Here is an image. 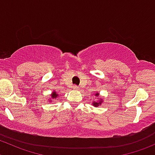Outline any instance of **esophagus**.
I'll return each instance as SVG.
<instances>
[{
  "label": "esophagus",
  "instance_id": "esophagus-1",
  "mask_svg": "<svg viewBox=\"0 0 155 155\" xmlns=\"http://www.w3.org/2000/svg\"><path fill=\"white\" fill-rule=\"evenodd\" d=\"M73 90H79V87L76 86V85H73Z\"/></svg>",
  "mask_w": 155,
  "mask_h": 155
}]
</instances>
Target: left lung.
<instances>
[{
  "label": "left lung",
  "mask_w": 155,
  "mask_h": 155,
  "mask_svg": "<svg viewBox=\"0 0 155 155\" xmlns=\"http://www.w3.org/2000/svg\"><path fill=\"white\" fill-rule=\"evenodd\" d=\"M99 94H100L99 93H95L94 96H96L97 97V99H99V98H98V97H99ZM103 101H103V98H100L98 101H94V102H92V105H93L94 107H99V106H101V104H103Z\"/></svg>",
  "instance_id": "obj_1"
}]
</instances>
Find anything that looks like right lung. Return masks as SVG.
<instances>
[{
    "mask_svg": "<svg viewBox=\"0 0 155 155\" xmlns=\"http://www.w3.org/2000/svg\"><path fill=\"white\" fill-rule=\"evenodd\" d=\"M50 96H51V97H50V99L48 100V101L49 103H51L52 100L57 99V98L58 97H60V96H59L57 92L55 91H54L51 92V94H50Z\"/></svg>",
    "mask_w": 155,
    "mask_h": 155,
    "instance_id": "1",
    "label": "right lung"
}]
</instances>
